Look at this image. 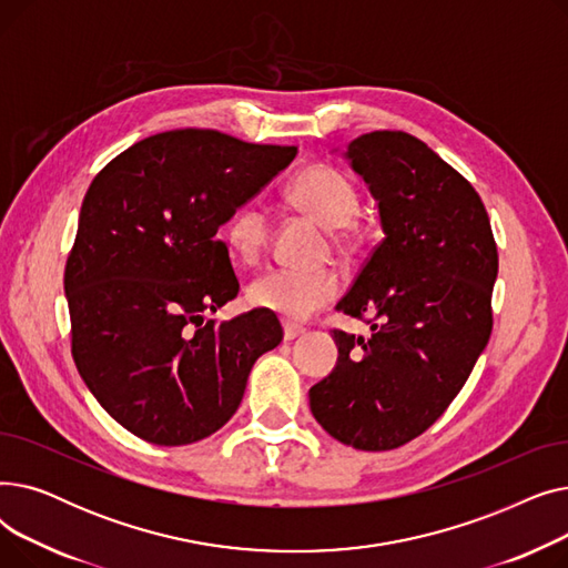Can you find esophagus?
Instances as JSON below:
<instances>
[{"mask_svg":"<svg viewBox=\"0 0 568 568\" xmlns=\"http://www.w3.org/2000/svg\"><path fill=\"white\" fill-rule=\"evenodd\" d=\"M304 334V326H300V324H283V338L285 341H294L296 336H302Z\"/></svg>","mask_w":568,"mask_h":568,"instance_id":"esophagus-1","label":"esophagus"}]
</instances>
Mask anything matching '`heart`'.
I'll return each mask as SVG.
<instances>
[{
    "mask_svg": "<svg viewBox=\"0 0 568 568\" xmlns=\"http://www.w3.org/2000/svg\"><path fill=\"white\" fill-rule=\"evenodd\" d=\"M287 197L300 212L329 227L336 242H343V227L359 212V193L349 176L324 163H313L302 170L292 182ZM268 234H272V225H268L264 209L257 204L242 206L225 225L227 248L244 264H253L262 257ZM338 290V278L332 272L272 268L248 285V302L283 320L302 322L317 308L334 302Z\"/></svg>",
    "mask_w": 568,
    "mask_h": 568,
    "instance_id": "b5f03b06",
    "label": "heart"
}]
</instances>
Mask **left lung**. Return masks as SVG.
<instances>
[{"mask_svg": "<svg viewBox=\"0 0 568 568\" xmlns=\"http://www.w3.org/2000/svg\"><path fill=\"white\" fill-rule=\"evenodd\" d=\"M345 159L377 200L384 239L336 308L373 334L334 329L336 368L308 398L338 442L392 452L439 419L486 349L497 244L479 193L419 138L373 131Z\"/></svg>", "mask_w": 568, "mask_h": 568, "instance_id": "obj_1", "label": "left lung"}]
</instances>
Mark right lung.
Masks as SVG:
<instances>
[{
  "mask_svg": "<svg viewBox=\"0 0 568 568\" xmlns=\"http://www.w3.org/2000/svg\"><path fill=\"white\" fill-rule=\"evenodd\" d=\"M296 156L206 129L144 138L89 186L67 260L71 352L87 389L159 446L223 428L257 356L283 341L274 313L216 324L239 294L216 232Z\"/></svg>",
  "mask_w": 568,
  "mask_h": 568,
  "instance_id": "add662e5",
  "label": "right lung"
}]
</instances>
